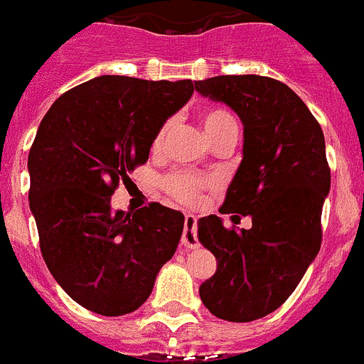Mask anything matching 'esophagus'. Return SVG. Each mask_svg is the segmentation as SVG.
Returning a JSON list of instances; mask_svg holds the SVG:
<instances>
[{
    "mask_svg": "<svg viewBox=\"0 0 364 364\" xmlns=\"http://www.w3.org/2000/svg\"><path fill=\"white\" fill-rule=\"evenodd\" d=\"M181 245L183 247H187V249H198V247H200V241H198L196 235V218H194V215H187V217H185V228H183Z\"/></svg>",
    "mask_w": 364,
    "mask_h": 364,
    "instance_id": "1",
    "label": "esophagus"
}]
</instances>
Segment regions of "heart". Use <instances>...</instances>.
<instances>
[{
	"label": "heart",
	"mask_w": 364,
	"mask_h": 364,
	"mask_svg": "<svg viewBox=\"0 0 364 364\" xmlns=\"http://www.w3.org/2000/svg\"><path fill=\"white\" fill-rule=\"evenodd\" d=\"M202 123L203 129L208 132V136L213 141H217L220 136H224L230 129H235V117L224 108H208L202 112ZM168 131H170V121L159 129V132L153 138V151H161L166 140ZM215 185V177L203 176V173L191 172V170H176L170 172L164 179H162V188L166 192L168 196H172L173 200L181 203H194L200 202L203 191L211 188Z\"/></svg>",
	"instance_id": "1"
}]
</instances>
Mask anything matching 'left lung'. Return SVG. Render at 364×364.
<instances>
[{
  "instance_id": "left-lung-1",
  "label": "left lung",
  "mask_w": 364,
  "mask_h": 364,
  "mask_svg": "<svg viewBox=\"0 0 364 364\" xmlns=\"http://www.w3.org/2000/svg\"><path fill=\"white\" fill-rule=\"evenodd\" d=\"M194 87L243 121V161L218 211L235 224L237 212L252 218L250 230L200 218L198 239L217 258L200 297L220 320H258L294 294L320 252L331 187L323 132L297 93L269 76H213Z\"/></svg>"
}]
</instances>
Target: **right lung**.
Wrapping results in <instances>:
<instances>
[{
	"mask_svg": "<svg viewBox=\"0 0 364 364\" xmlns=\"http://www.w3.org/2000/svg\"><path fill=\"white\" fill-rule=\"evenodd\" d=\"M194 93L191 80L99 76L50 106L29 149V208L46 267L84 309L123 316L151 295L176 254L183 213L151 202L112 211L110 198L146 164L164 121Z\"/></svg>",
	"mask_w": 364,
	"mask_h": 364,
	"instance_id": "right-lung-1",
	"label": "right lung"
}]
</instances>
